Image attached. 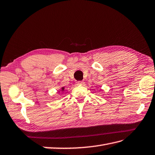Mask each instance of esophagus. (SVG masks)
Returning <instances> with one entry per match:
<instances>
[{
    "label": "esophagus",
    "instance_id": "obj_1",
    "mask_svg": "<svg viewBox=\"0 0 155 155\" xmlns=\"http://www.w3.org/2000/svg\"><path fill=\"white\" fill-rule=\"evenodd\" d=\"M84 84V81H80L77 82V85H83Z\"/></svg>",
    "mask_w": 155,
    "mask_h": 155
}]
</instances>
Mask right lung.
I'll use <instances>...</instances> for the list:
<instances>
[{"label":"right lung","instance_id":"right-lung-1","mask_svg":"<svg viewBox=\"0 0 155 155\" xmlns=\"http://www.w3.org/2000/svg\"><path fill=\"white\" fill-rule=\"evenodd\" d=\"M62 91H64V87L62 88Z\"/></svg>","mask_w":155,"mask_h":155}]
</instances>
